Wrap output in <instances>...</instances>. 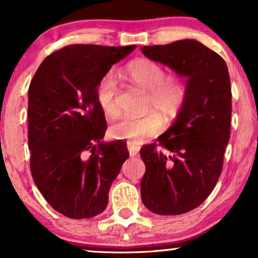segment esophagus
<instances>
[{"mask_svg": "<svg viewBox=\"0 0 258 258\" xmlns=\"http://www.w3.org/2000/svg\"><path fill=\"white\" fill-rule=\"evenodd\" d=\"M127 148H128L130 155H131V156H136V155H137V154H138V152H139V148H141V147L135 146V144L128 143V144H127Z\"/></svg>", "mask_w": 258, "mask_h": 258, "instance_id": "34e87169", "label": "esophagus"}]
</instances>
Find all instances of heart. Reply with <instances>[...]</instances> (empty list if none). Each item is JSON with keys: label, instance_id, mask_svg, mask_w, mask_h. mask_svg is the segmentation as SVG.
Listing matches in <instances>:
<instances>
[{"label": "heart", "instance_id": "obj_1", "mask_svg": "<svg viewBox=\"0 0 258 258\" xmlns=\"http://www.w3.org/2000/svg\"><path fill=\"white\" fill-rule=\"evenodd\" d=\"M123 75L133 85L147 91L146 110L154 111L143 116L123 117L111 127L110 132L114 138L125 139L128 143L139 146L147 138L154 137L161 131L162 116L166 121L178 116L188 96V87L182 75L165 74L161 65L147 58H138L127 64ZM96 96L106 116L116 117L120 114L116 99L117 81L111 73L105 74L99 80Z\"/></svg>", "mask_w": 258, "mask_h": 258}]
</instances>
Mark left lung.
<instances>
[{"instance_id": "1", "label": "left lung", "mask_w": 258, "mask_h": 258, "mask_svg": "<svg viewBox=\"0 0 258 258\" xmlns=\"http://www.w3.org/2000/svg\"><path fill=\"white\" fill-rule=\"evenodd\" d=\"M142 52L186 79L188 96L173 125L158 144L141 148L143 204L154 214L182 215L201 205L221 176L230 137L229 73L220 54L195 40L144 46Z\"/></svg>"}]
</instances>
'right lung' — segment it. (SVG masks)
<instances>
[{
    "label": "right lung",
    "mask_w": 258,
    "mask_h": 258,
    "mask_svg": "<svg viewBox=\"0 0 258 258\" xmlns=\"http://www.w3.org/2000/svg\"><path fill=\"white\" fill-rule=\"evenodd\" d=\"M135 48L70 44L44 59L29 86L32 178L47 203L69 218L104 211L111 183L130 155L125 142H102L106 120L96 90Z\"/></svg>",
    "instance_id": "1"
}]
</instances>
